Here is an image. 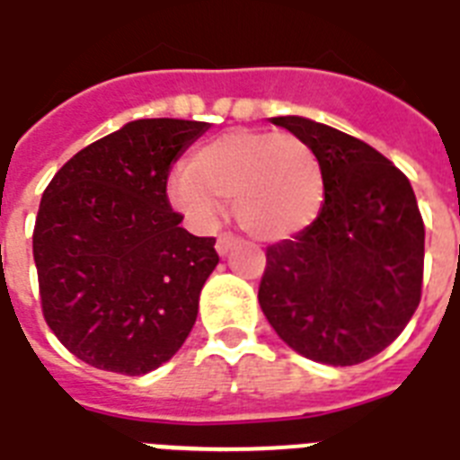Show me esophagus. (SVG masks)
<instances>
[{
  "mask_svg": "<svg viewBox=\"0 0 460 460\" xmlns=\"http://www.w3.org/2000/svg\"><path fill=\"white\" fill-rule=\"evenodd\" d=\"M236 243H238V238L234 236V234H219V238H217V252H219V255H226V252H229V250L234 248Z\"/></svg>",
  "mask_w": 460,
  "mask_h": 460,
  "instance_id": "obj_1",
  "label": "esophagus"
}]
</instances>
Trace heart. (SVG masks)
Wrapping results in <instances>:
<instances>
[{"label": "heart", "instance_id": "obj_1", "mask_svg": "<svg viewBox=\"0 0 460 460\" xmlns=\"http://www.w3.org/2000/svg\"><path fill=\"white\" fill-rule=\"evenodd\" d=\"M323 196L314 148L276 129L222 134L193 153L189 170L170 179L172 203L193 222L210 224L219 203L234 200L238 226L260 241H281L309 226Z\"/></svg>", "mask_w": 460, "mask_h": 460}]
</instances>
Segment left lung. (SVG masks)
<instances>
[{"label":"left lung","mask_w":460,"mask_h":460,"mask_svg":"<svg viewBox=\"0 0 460 460\" xmlns=\"http://www.w3.org/2000/svg\"><path fill=\"white\" fill-rule=\"evenodd\" d=\"M319 155L326 200L290 241L267 248L260 307L307 359L354 366L383 352L411 321L423 290L425 226L402 170L357 137L271 118Z\"/></svg>","instance_id":"left-lung-1"}]
</instances>
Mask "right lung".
I'll return each mask as SVG.
<instances>
[{
	"label": "right lung",
	"mask_w": 460,
	"mask_h": 460,
	"mask_svg": "<svg viewBox=\"0 0 460 460\" xmlns=\"http://www.w3.org/2000/svg\"><path fill=\"white\" fill-rule=\"evenodd\" d=\"M205 122H127L56 172L32 231L47 326L84 364L144 376L191 333L215 238L172 210L167 177Z\"/></svg>",
	"instance_id": "obj_1"
}]
</instances>
